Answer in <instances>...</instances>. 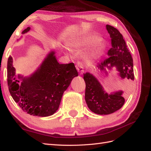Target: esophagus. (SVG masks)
I'll return each mask as SVG.
<instances>
[{
  "label": "esophagus",
  "instance_id": "obj_1",
  "mask_svg": "<svg viewBox=\"0 0 151 151\" xmlns=\"http://www.w3.org/2000/svg\"><path fill=\"white\" fill-rule=\"evenodd\" d=\"M76 69H77V70L80 73L82 74V73H84V66H83L82 63L78 62L77 63H76Z\"/></svg>",
  "mask_w": 151,
  "mask_h": 151
}]
</instances>
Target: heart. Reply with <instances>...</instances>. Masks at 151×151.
Returning a JSON list of instances; mask_svg holds the SVG:
<instances>
[{
    "label": "heart",
    "instance_id": "heart-1",
    "mask_svg": "<svg viewBox=\"0 0 151 151\" xmlns=\"http://www.w3.org/2000/svg\"><path fill=\"white\" fill-rule=\"evenodd\" d=\"M99 37H94V36H91V37H85L82 38V40L76 41V42H74V43H72L70 45V46L73 47H76L79 45H89L91 43H94L96 41H99ZM104 49V45L102 43H99L96 47L95 48V52H99V51L102 50Z\"/></svg>",
    "mask_w": 151,
    "mask_h": 151
}]
</instances>
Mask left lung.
<instances>
[{
  "mask_svg": "<svg viewBox=\"0 0 151 151\" xmlns=\"http://www.w3.org/2000/svg\"><path fill=\"white\" fill-rule=\"evenodd\" d=\"M106 30L111 37L112 47L108 50V58L99 63L98 69L105 72L116 68L121 79L134 81L133 60L127 47L122 34L116 28L107 24ZM86 83L85 100L91 111L99 115H108L114 113L123 106L124 99L123 91L108 94L98 80L92 74H84Z\"/></svg>",
  "mask_w": 151,
  "mask_h": 151,
  "instance_id": "1",
  "label": "left lung"
}]
</instances>
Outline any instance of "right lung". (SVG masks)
<instances>
[{"mask_svg":"<svg viewBox=\"0 0 151 151\" xmlns=\"http://www.w3.org/2000/svg\"><path fill=\"white\" fill-rule=\"evenodd\" d=\"M30 30L28 27L22 34ZM54 54V51L48 54L36 71L27 77L16 75L12 57L8 58L9 93L19 107L28 114L39 117L53 115L60 106L64 91L73 78L78 76L75 64H60Z\"/></svg>","mask_w":151,"mask_h":151,"instance_id":"right-lung-1","label":"right lung"}]
</instances>
